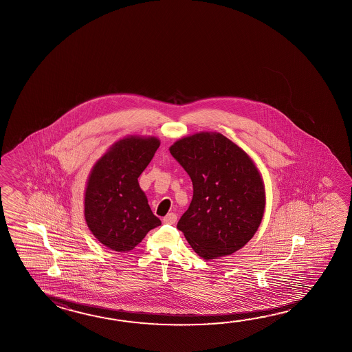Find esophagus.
<instances>
[{
  "label": "esophagus",
  "instance_id": "esophagus-1",
  "mask_svg": "<svg viewBox=\"0 0 352 352\" xmlns=\"http://www.w3.org/2000/svg\"><path fill=\"white\" fill-rule=\"evenodd\" d=\"M163 222H164V223H168V225H174V223L177 222V215L173 214V212H169L168 215L164 216Z\"/></svg>",
  "mask_w": 352,
  "mask_h": 352
}]
</instances>
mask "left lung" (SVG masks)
<instances>
[{
  "instance_id": "1",
  "label": "left lung",
  "mask_w": 352,
  "mask_h": 352,
  "mask_svg": "<svg viewBox=\"0 0 352 352\" xmlns=\"http://www.w3.org/2000/svg\"><path fill=\"white\" fill-rule=\"evenodd\" d=\"M169 151L189 174L194 189L177 228L201 258L239 251L256 234L265 214V184L252 158L219 132L183 137Z\"/></svg>"
}]
</instances>
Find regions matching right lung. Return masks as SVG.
I'll list each match as a JSON object with an SVG mask.
<instances>
[{
  "label": "right lung",
  "instance_id": "add662e5",
  "mask_svg": "<svg viewBox=\"0 0 352 352\" xmlns=\"http://www.w3.org/2000/svg\"><path fill=\"white\" fill-rule=\"evenodd\" d=\"M160 144L155 136L124 137L107 149L89 174L85 221L94 236L112 251L133 250L162 223L138 183Z\"/></svg>",
  "mask_w": 352,
  "mask_h": 352
}]
</instances>
